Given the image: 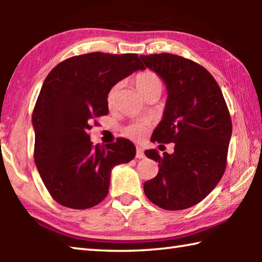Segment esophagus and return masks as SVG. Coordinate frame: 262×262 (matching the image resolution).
Masks as SVG:
<instances>
[{
  "instance_id": "obj_1",
  "label": "esophagus",
  "mask_w": 262,
  "mask_h": 262,
  "mask_svg": "<svg viewBox=\"0 0 262 262\" xmlns=\"http://www.w3.org/2000/svg\"><path fill=\"white\" fill-rule=\"evenodd\" d=\"M136 158H139V159L144 158V152H143V150H142V148H140V147H137V148H136Z\"/></svg>"
}]
</instances>
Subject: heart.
I'll return each mask as SVG.
<instances>
[{
  "mask_svg": "<svg viewBox=\"0 0 262 262\" xmlns=\"http://www.w3.org/2000/svg\"><path fill=\"white\" fill-rule=\"evenodd\" d=\"M134 83L137 91L143 96V98L149 94H151V92H155V91L162 92V89H163V82L161 77H159L156 73L150 72V70H145V72L137 74L134 78ZM118 90H119V84L118 85H114L108 92L107 104L110 106L113 105L115 96L118 94ZM144 130H145V127L143 125L135 123V125H132L127 128V134L132 137H134V139H139V137H141L142 134H143Z\"/></svg>",
  "mask_w": 262,
  "mask_h": 262,
  "instance_id": "b5f03b06",
  "label": "heart"
}]
</instances>
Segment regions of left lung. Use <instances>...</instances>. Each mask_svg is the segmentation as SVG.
I'll list each match as a JSON object with an SVG mask.
<instances>
[{"label":"left lung","instance_id":"8db88e82","mask_svg":"<svg viewBox=\"0 0 262 262\" xmlns=\"http://www.w3.org/2000/svg\"><path fill=\"white\" fill-rule=\"evenodd\" d=\"M140 57L167 91L163 119L151 141L174 143L171 155L145 150V156L158 162V174L145 181L143 189L163 209L183 210L202 201L223 177L231 118L219 84L202 66L170 53Z\"/></svg>","mask_w":262,"mask_h":262}]
</instances>
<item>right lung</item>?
<instances>
[{
	"label": "right lung",
	"mask_w": 262,
	"mask_h": 262,
	"mask_svg": "<svg viewBox=\"0 0 262 262\" xmlns=\"http://www.w3.org/2000/svg\"><path fill=\"white\" fill-rule=\"evenodd\" d=\"M144 69L137 54L95 52L69 57L47 75L32 113L34 163L61 206H97L107 196L112 168L135 157L129 140L92 145L88 132L108 113L111 89Z\"/></svg>",
	"instance_id": "right-lung-1"
}]
</instances>
